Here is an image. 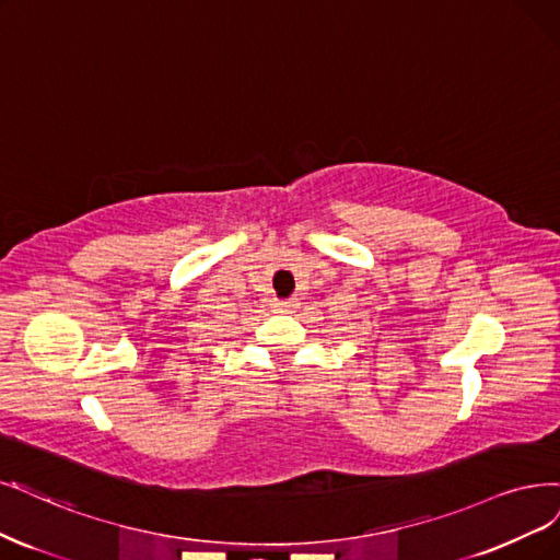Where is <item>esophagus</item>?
<instances>
[{
  "instance_id": "1",
  "label": "esophagus",
  "mask_w": 560,
  "mask_h": 560,
  "mask_svg": "<svg viewBox=\"0 0 560 560\" xmlns=\"http://www.w3.org/2000/svg\"><path fill=\"white\" fill-rule=\"evenodd\" d=\"M294 305H296L294 301H276V305H273V307H276L278 313H292V311H294Z\"/></svg>"
}]
</instances>
